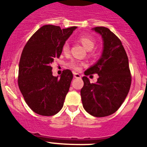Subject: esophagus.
<instances>
[{
	"mask_svg": "<svg viewBox=\"0 0 147 147\" xmlns=\"http://www.w3.org/2000/svg\"><path fill=\"white\" fill-rule=\"evenodd\" d=\"M73 75H74V77L76 78H81V75L78 73H76V72H73Z\"/></svg>",
	"mask_w": 147,
	"mask_h": 147,
	"instance_id": "esophagus-1",
	"label": "esophagus"
}]
</instances>
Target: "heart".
<instances>
[{
    "mask_svg": "<svg viewBox=\"0 0 147 147\" xmlns=\"http://www.w3.org/2000/svg\"><path fill=\"white\" fill-rule=\"evenodd\" d=\"M78 40L82 42V44L88 49V50H92L95 46V40H94V37L92 36L88 35V34H82L78 36ZM62 53L65 54L69 53V44L68 42H65L62 48ZM82 62H78V61H75L72 60L70 63L69 65L72 69H76V70H79L81 69V67L82 66Z\"/></svg>",
    "mask_w": 147,
    "mask_h": 147,
    "instance_id": "b5f03b06",
    "label": "heart"
}]
</instances>
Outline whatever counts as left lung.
<instances>
[{
  "label": "left lung",
  "instance_id": "obj_1",
  "mask_svg": "<svg viewBox=\"0 0 147 147\" xmlns=\"http://www.w3.org/2000/svg\"><path fill=\"white\" fill-rule=\"evenodd\" d=\"M101 36L103 50L99 59L84 72L85 76L97 73L96 83H91L87 76L81 89L83 107L98 117L109 116L121 106L131 84L129 61L121 41L108 28H92Z\"/></svg>",
  "mask_w": 147,
  "mask_h": 147
}]
</instances>
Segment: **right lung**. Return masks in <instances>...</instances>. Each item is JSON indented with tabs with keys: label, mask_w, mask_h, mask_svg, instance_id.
I'll return each instance as SVG.
<instances>
[{
	"label": "right lung",
	"mask_w": 147,
	"mask_h": 147,
	"mask_svg": "<svg viewBox=\"0 0 147 147\" xmlns=\"http://www.w3.org/2000/svg\"><path fill=\"white\" fill-rule=\"evenodd\" d=\"M76 28L62 30L58 26H42L31 36L22 52L19 88L27 105L40 115H55L63 107L73 75L66 69L60 77H55L51 64L59 58L62 46Z\"/></svg>",
	"instance_id": "right-lung-1"
}]
</instances>
